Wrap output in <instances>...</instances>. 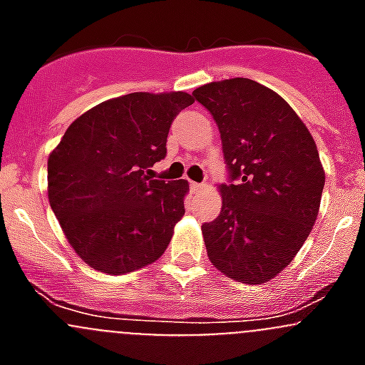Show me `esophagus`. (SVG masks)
I'll list each match as a JSON object with an SVG mask.
<instances>
[{
  "label": "esophagus",
  "mask_w": 365,
  "mask_h": 365,
  "mask_svg": "<svg viewBox=\"0 0 365 365\" xmlns=\"http://www.w3.org/2000/svg\"><path fill=\"white\" fill-rule=\"evenodd\" d=\"M190 186H192V190H201L205 185L202 182H190Z\"/></svg>",
  "instance_id": "obj_1"
}]
</instances>
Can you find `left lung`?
<instances>
[{"label":"left lung","mask_w":365,"mask_h":365,"mask_svg":"<svg viewBox=\"0 0 365 365\" xmlns=\"http://www.w3.org/2000/svg\"><path fill=\"white\" fill-rule=\"evenodd\" d=\"M221 133L228 180L217 217L202 225L212 265L243 283L282 272L309 237L324 168L294 109L269 87L230 78L192 93Z\"/></svg>","instance_id":"1"}]
</instances>
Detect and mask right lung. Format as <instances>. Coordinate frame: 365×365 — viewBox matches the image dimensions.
Listing matches in <instances>:
<instances>
[{"label": "right lung", "mask_w": 365, "mask_h": 365, "mask_svg": "<svg viewBox=\"0 0 365 365\" xmlns=\"http://www.w3.org/2000/svg\"><path fill=\"white\" fill-rule=\"evenodd\" d=\"M193 104L182 91L131 93L67 128L47 163L49 202L87 265L125 274L159 259L185 215L186 180L151 179L170 125Z\"/></svg>", "instance_id": "1"}]
</instances>
